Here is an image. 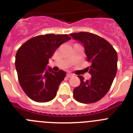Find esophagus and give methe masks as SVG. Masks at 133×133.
<instances>
[{"label": "esophagus", "instance_id": "34e87169", "mask_svg": "<svg viewBox=\"0 0 133 133\" xmlns=\"http://www.w3.org/2000/svg\"><path fill=\"white\" fill-rule=\"evenodd\" d=\"M73 75V74L70 73V72H68V73L66 74V77H67L68 78H70V77H72Z\"/></svg>", "mask_w": 133, "mask_h": 133}]
</instances>
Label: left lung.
I'll use <instances>...</instances> for the list:
<instances>
[{"label": "left lung", "mask_w": 133, "mask_h": 133, "mask_svg": "<svg viewBox=\"0 0 133 133\" xmlns=\"http://www.w3.org/2000/svg\"><path fill=\"white\" fill-rule=\"evenodd\" d=\"M84 46L87 61L91 63L89 81L78 76L81 84L75 88L73 96L82 103H92L101 99L112 85L117 71V53L110 43L101 36L87 32L70 34Z\"/></svg>", "instance_id": "obj_1"}]
</instances>
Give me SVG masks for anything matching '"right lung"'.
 I'll return each instance as SVG.
<instances>
[{"mask_svg":"<svg viewBox=\"0 0 133 133\" xmlns=\"http://www.w3.org/2000/svg\"><path fill=\"white\" fill-rule=\"evenodd\" d=\"M70 38L67 35H40L27 41L17 50L15 66L18 81L32 100L46 103L56 97L66 72H55L47 64L58 46Z\"/></svg>","mask_w":133,"mask_h":133,"instance_id":"obj_1","label":"right lung"}]
</instances>
